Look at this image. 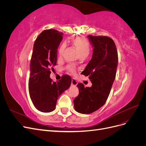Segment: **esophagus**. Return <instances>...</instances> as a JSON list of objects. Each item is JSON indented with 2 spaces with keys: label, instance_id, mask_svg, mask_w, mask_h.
Returning a JSON list of instances; mask_svg holds the SVG:
<instances>
[{
  "label": "esophagus",
  "instance_id": "1",
  "mask_svg": "<svg viewBox=\"0 0 146 146\" xmlns=\"http://www.w3.org/2000/svg\"><path fill=\"white\" fill-rule=\"evenodd\" d=\"M77 85V82L75 80V79H72V86H76Z\"/></svg>",
  "mask_w": 146,
  "mask_h": 146
}]
</instances>
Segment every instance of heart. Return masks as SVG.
<instances>
[{
	"mask_svg": "<svg viewBox=\"0 0 146 146\" xmlns=\"http://www.w3.org/2000/svg\"><path fill=\"white\" fill-rule=\"evenodd\" d=\"M72 43L74 46L76 47L78 50L79 54L80 56L86 55L88 56L89 55L90 50H91V47L90 43L85 38L78 37L72 40ZM66 47V44L64 42L61 44L59 49H58V55L60 56L63 55V52L64 50V48ZM68 70H69L70 72L74 73L75 69L74 66H69L68 67Z\"/></svg>",
	"mask_w": 146,
	"mask_h": 146,
	"instance_id": "1",
	"label": "heart"
}]
</instances>
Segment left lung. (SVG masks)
I'll return each mask as SVG.
<instances>
[{
	"label": "left lung",
	"instance_id": "obj_1",
	"mask_svg": "<svg viewBox=\"0 0 146 146\" xmlns=\"http://www.w3.org/2000/svg\"><path fill=\"white\" fill-rule=\"evenodd\" d=\"M93 47L92 58L82 72L89 76L91 87H85L79 83L77 86L79 94L74 100L76 111L90 114L105 104L116 77L118 55L115 43L111 38L88 35Z\"/></svg>",
	"mask_w": 146,
	"mask_h": 146
}]
</instances>
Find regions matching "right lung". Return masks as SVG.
Listing matches in <instances>:
<instances>
[{
	"label": "right lung",
	"instance_id": "add662e5",
	"mask_svg": "<svg viewBox=\"0 0 146 146\" xmlns=\"http://www.w3.org/2000/svg\"><path fill=\"white\" fill-rule=\"evenodd\" d=\"M63 35L54 29L45 30L39 34L33 45L29 90L35 108L41 112L54 111L59 96L71 84V77L68 75L56 82L50 78V70L56 64L57 48Z\"/></svg>",
	"mask_w": 146,
	"mask_h": 146
}]
</instances>
